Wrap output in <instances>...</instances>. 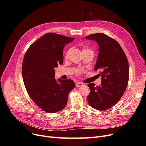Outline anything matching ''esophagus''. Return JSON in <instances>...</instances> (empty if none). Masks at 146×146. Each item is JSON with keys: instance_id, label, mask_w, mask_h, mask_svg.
<instances>
[{"instance_id": "1", "label": "esophagus", "mask_w": 146, "mask_h": 146, "mask_svg": "<svg viewBox=\"0 0 146 146\" xmlns=\"http://www.w3.org/2000/svg\"><path fill=\"white\" fill-rule=\"evenodd\" d=\"M83 84L81 82H76V86L77 87H81V86H83Z\"/></svg>"}]
</instances>
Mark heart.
I'll use <instances>...</instances> for the list:
<instances>
[{"instance_id":"1","label":"heart","mask_w":146,"mask_h":146,"mask_svg":"<svg viewBox=\"0 0 146 146\" xmlns=\"http://www.w3.org/2000/svg\"><path fill=\"white\" fill-rule=\"evenodd\" d=\"M89 50H88V49H87V48H84L83 50V51H89ZM70 50H68V51H67V53H66V57H67L68 56V55L69 54V53H70ZM80 72V70H79V69H78V70L76 71V73H79Z\"/></svg>"}]
</instances>
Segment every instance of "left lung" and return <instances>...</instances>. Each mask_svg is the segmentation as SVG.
<instances>
[{
  "label": "left lung",
  "mask_w": 146,
  "mask_h": 146,
  "mask_svg": "<svg viewBox=\"0 0 146 146\" xmlns=\"http://www.w3.org/2000/svg\"><path fill=\"white\" fill-rule=\"evenodd\" d=\"M99 45L95 71L101 72V83L95 86L89 83V105L99 111L109 109L115 104L127 87L129 79L128 60L119 44L104 34L97 33L85 37Z\"/></svg>",
  "instance_id": "obj_1"
}]
</instances>
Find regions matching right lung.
I'll return each mask as SVG.
<instances>
[{
    "instance_id": "obj_1",
    "label": "right lung",
    "mask_w": 146,
    "mask_h": 146,
    "mask_svg": "<svg viewBox=\"0 0 146 146\" xmlns=\"http://www.w3.org/2000/svg\"><path fill=\"white\" fill-rule=\"evenodd\" d=\"M69 38L47 33L30 46L22 63V77L28 93L35 104L49 113L62 110L67 105L74 82L55 79L54 68L63 63L64 46L73 41Z\"/></svg>"
}]
</instances>
